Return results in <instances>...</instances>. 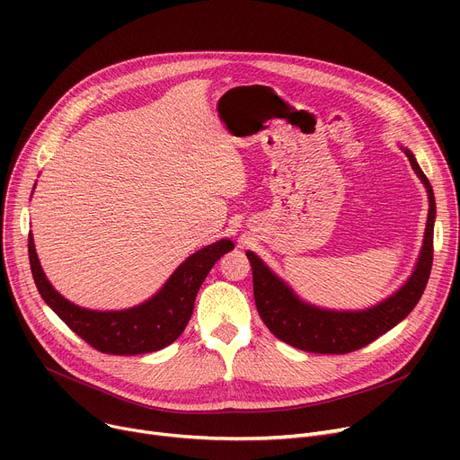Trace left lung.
Masks as SVG:
<instances>
[{
  "label": "left lung",
  "instance_id": "obj_1",
  "mask_svg": "<svg viewBox=\"0 0 460 460\" xmlns=\"http://www.w3.org/2000/svg\"><path fill=\"white\" fill-rule=\"evenodd\" d=\"M423 182L429 196V214L423 246L416 267L404 285L385 300L358 311L324 309L302 300L253 252H246L253 272V296L262 323L287 345L317 354H347L373 343L376 337L397 326L420 302L432 267V233L437 203L429 179L414 155L401 147Z\"/></svg>",
  "mask_w": 460,
  "mask_h": 460
}]
</instances>
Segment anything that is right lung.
I'll use <instances>...</instances> for the list:
<instances>
[{
    "label": "right lung",
    "instance_id": "right-lung-1",
    "mask_svg": "<svg viewBox=\"0 0 460 460\" xmlns=\"http://www.w3.org/2000/svg\"><path fill=\"white\" fill-rule=\"evenodd\" d=\"M231 250L234 244L229 238L217 240L191 253L147 302L120 311H96L72 304L56 291L39 262L33 234L28 236L31 274L42 300L91 347L117 356L147 354L172 345L191 317L193 302L207 274Z\"/></svg>",
    "mask_w": 460,
    "mask_h": 460
}]
</instances>
